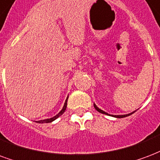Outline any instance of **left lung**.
I'll return each mask as SVG.
<instances>
[{
    "label": "left lung",
    "mask_w": 160,
    "mask_h": 160,
    "mask_svg": "<svg viewBox=\"0 0 160 160\" xmlns=\"http://www.w3.org/2000/svg\"><path fill=\"white\" fill-rule=\"evenodd\" d=\"M94 108H95L96 110H97V111H98L99 113H104V114H107V115H110L109 113H106V112H104L103 110L100 109V108H98L95 103H94ZM135 112H136V111H134V112H132V113H128V114H122V115H111V116L115 117V118H119H119H125V117H127V116H129V115H131V114H132V113H135Z\"/></svg>",
    "instance_id": "8db88e82"
}]
</instances>
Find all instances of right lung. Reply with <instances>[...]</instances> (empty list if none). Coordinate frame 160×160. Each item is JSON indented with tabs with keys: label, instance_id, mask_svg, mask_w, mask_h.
Listing matches in <instances>:
<instances>
[{
	"label": "right lung",
	"instance_id": "add662e5",
	"mask_svg": "<svg viewBox=\"0 0 160 160\" xmlns=\"http://www.w3.org/2000/svg\"><path fill=\"white\" fill-rule=\"evenodd\" d=\"M68 97L67 98V99H66V101H65L64 102V105H63V107H62V110L59 112L57 115H55L54 117H52V118H50V119H41V120H38V121H36L37 123H40V124H43V123H51L52 122V121H54L55 119H57L58 117H60L61 115H62V113H64L65 110H66V108H67V102H68Z\"/></svg>",
	"mask_w": 160,
	"mask_h": 160
}]
</instances>
